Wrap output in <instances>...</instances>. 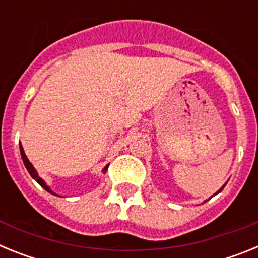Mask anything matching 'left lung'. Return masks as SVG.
Here are the masks:
<instances>
[{"mask_svg": "<svg viewBox=\"0 0 258 258\" xmlns=\"http://www.w3.org/2000/svg\"><path fill=\"white\" fill-rule=\"evenodd\" d=\"M222 188H223V187H222ZM222 188H221V190H220V191H218V192H221V191H222Z\"/></svg>", "mask_w": 258, "mask_h": 258, "instance_id": "8db88e82", "label": "left lung"}]
</instances>
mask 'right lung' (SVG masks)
<instances>
[{
    "label": "right lung",
    "instance_id": "obj_1",
    "mask_svg": "<svg viewBox=\"0 0 258 258\" xmlns=\"http://www.w3.org/2000/svg\"><path fill=\"white\" fill-rule=\"evenodd\" d=\"M20 155H22L23 163H24V165H26L27 170H28V173H29V174H31V177H32V178H33V179H36V181H37L38 183L41 184V187H44L45 190L47 191V192H50V194H54V192H52L51 190H50L49 187H47V186H46V183H45V182L42 181V179H41L40 177H38L37 172H36V170H35V168H33V165H32V164L29 163V160H28V159H27V156H26V154H24V150H23L22 145H20ZM107 168H108V165H107L106 168H104V169H103V172H104V173H106ZM54 195H55V194H54Z\"/></svg>",
    "mask_w": 258,
    "mask_h": 258
}]
</instances>
